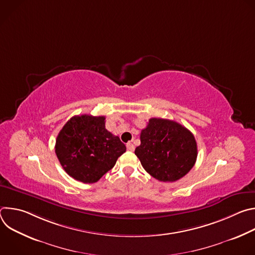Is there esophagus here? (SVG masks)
Wrapping results in <instances>:
<instances>
[{"label":"esophagus","mask_w":255,"mask_h":255,"mask_svg":"<svg viewBox=\"0 0 255 255\" xmlns=\"http://www.w3.org/2000/svg\"><path fill=\"white\" fill-rule=\"evenodd\" d=\"M127 149L129 150V151H134V149H135V147H134V145L131 143V142H129V143H127Z\"/></svg>","instance_id":"1"}]
</instances>
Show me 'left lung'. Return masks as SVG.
Masks as SVG:
<instances>
[{"label": "left lung", "instance_id": "left-lung-1", "mask_svg": "<svg viewBox=\"0 0 255 255\" xmlns=\"http://www.w3.org/2000/svg\"><path fill=\"white\" fill-rule=\"evenodd\" d=\"M135 154L143 168L160 181H175L195 165L198 156L193 133L175 121L151 118L140 133Z\"/></svg>", "mask_w": 255, "mask_h": 255}]
</instances>
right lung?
I'll return each instance as SVG.
<instances>
[{
  "label": "right lung",
  "instance_id": "1",
  "mask_svg": "<svg viewBox=\"0 0 255 255\" xmlns=\"http://www.w3.org/2000/svg\"><path fill=\"white\" fill-rule=\"evenodd\" d=\"M105 117H71L57 135L56 156L68 175L85 184L98 181L126 151L118 136L105 128Z\"/></svg>",
  "mask_w": 255,
  "mask_h": 255
}]
</instances>
